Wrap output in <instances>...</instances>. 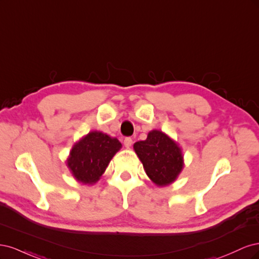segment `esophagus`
Here are the masks:
<instances>
[{
	"instance_id": "1",
	"label": "esophagus",
	"mask_w": 259,
	"mask_h": 259,
	"mask_svg": "<svg viewBox=\"0 0 259 259\" xmlns=\"http://www.w3.org/2000/svg\"><path fill=\"white\" fill-rule=\"evenodd\" d=\"M132 144H133V139L131 137H126L124 139V146L126 148H130L132 146Z\"/></svg>"
}]
</instances>
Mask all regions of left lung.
I'll use <instances>...</instances> for the list:
<instances>
[{
    "instance_id": "left-lung-1",
    "label": "left lung",
    "mask_w": 259,
    "mask_h": 259,
    "mask_svg": "<svg viewBox=\"0 0 259 259\" xmlns=\"http://www.w3.org/2000/svg\"><path fill=\"white\" fill-rule=\"evenodd\" d=\"M134 150L148 177L158 186H166L175 182L183 169L182 150L163 132L151 131L146 140L134 144Z\"/></svg>"
}]
</instances>
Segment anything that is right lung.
Wrapping results in <instances>:
<instances>
[{
	"instance_id": "1",
	"label": "right lung",
	"mask_w": 259,
	"mask_h": 259,
	"mask_svg": "<svg viewBox=\"0 0 259 259\" xmlns=\"http://www.w3.org/2000/svg\"><path fill=\"white\" fill-rule=\"evenodd\" d=\"M121 147L116 138L101 132H91L72 147L67 165L77 182L93 185Z\"/></svg>"
}]
</instances>
